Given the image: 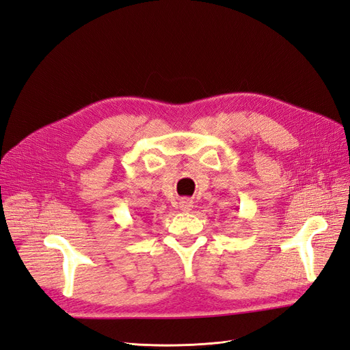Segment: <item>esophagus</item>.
Segmentation results:
<instances>
[{
  "mask_svg": "<svg viewBox=\"0 0 350 350\" xmlns=\"http://www.w3.org/2000/svg\"><path fill=\"white\" fill-rule=\"evenodd\" d=\"M193 207H194V203H193L191 200H188V198H185V200H181V203H179V208L184 210V211L191 210Z\"/></svg>",
  "mask_w": 350,
  "mask_h": 350,
  "instance_id": "1",
  "label": "esophagus"
}]
</instances>
